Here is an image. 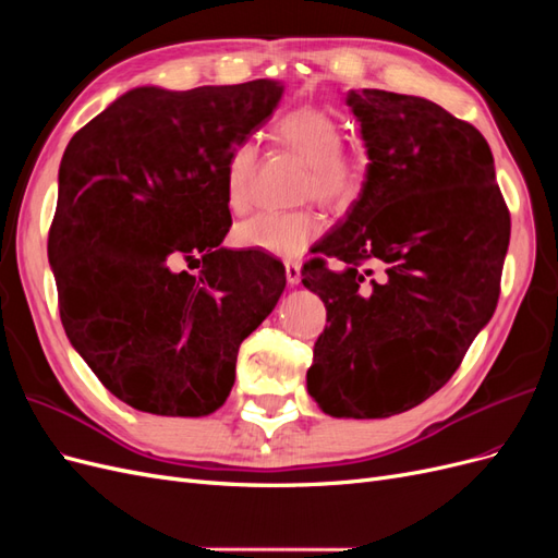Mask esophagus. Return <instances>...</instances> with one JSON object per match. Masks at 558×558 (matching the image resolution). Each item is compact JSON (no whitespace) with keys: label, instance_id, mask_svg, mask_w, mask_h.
I'll list each match as a JSON object with an SVG mask.
<instances>
[{"label":"esophagus","instance_id":"34e87169","mask_svg":"<svg viewBox=\"0 0 558 558\" xmlns=\"http://www.w3.org/2000/svg\"><path fill=\"white\" fill-rule=\"evenodd\" d=\"M300 263H295V260H289L286 263V279H289V283L291 286H295V283H300Z\"/></svg>","mask_w":558,"mask_h":558}]
</instances>
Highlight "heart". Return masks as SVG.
Wrapping results in <instances>:
<instances>
[{
	"label": "heart",
	"mask_w": 558,
	"mask_h": 558,
	"mask_svg": "<svg viewBox=\"0 0 558 558\" xmlns=\"http://www.w3.org/2000/svg\"><path fill=\"white\" fill-rule=\"evenodd\" d=\"M272 140L307 162L302 197H314L328 209L344 211L363 195L373 158L363 144H344L342 123L332 113L316 107L286 111L272 125ZM256 167L258 148L253 142H240L230 150L223 189L232 211L242 214L251 207ZM320 232L324 221L312 209L260 211L234 228V242L291 258L300 256Z\"/></svg>",
	"instance_id": "heart-1"
}]
</instances>
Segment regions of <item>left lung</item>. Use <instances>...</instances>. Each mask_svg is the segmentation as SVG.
Instances as JSON below:
<instances>
[{
	"label": "left lung",
	"mask_w": 558,
	"mask_h": 558,
	"mask_svg": "<svg viewBox=\"0 0 558 558\" xmlns=\"http://www.w3.org/2000/svg\"><path fill=\"white\" fill-rule=\"evenodd\" d=\"M347 102L373 170L302 265L328 316L307 388L330 416L384 418L440 391L494 316L510 209L475 125L414 95Z\"/></svg>",
	"instance_id": "obj_1"
}]
</instances>
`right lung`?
<instances>
[{"mask_svg": "<svg viewBox=\"0 0 558 558\" xmlns=\"http://www.w3.org/2000/svg\"><path fill=\"white\" fill-rule=\"evenodd\" d=\"M281 93L265 78L134 88L66 144L48 230L60 320L97 379L134 410L221 408L240 344L283 293L281 260L221 248L232 226L226 160ZM197 255V276L175 272Z\"/></svg>", "mask_w": 558, "mask_h": 558, "instance_id": "1", "label": "right lung"}]
</instances>
